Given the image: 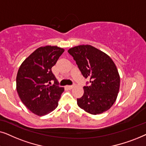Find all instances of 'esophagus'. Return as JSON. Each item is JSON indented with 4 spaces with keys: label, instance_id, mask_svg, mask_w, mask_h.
I'll use <instances>...</instances> for the list:
<instances>
[{
    "label": "esophagus",
    "instance_id": "obj_1",
    "mask_svg": "<svg viewBox=\"0 0 146 146\" xmlns=\"http://www.w3.org/2000/svg\"><path fill=\"white\" fill-rule=\"evenodd\" d=\"M74 87V85H72V86H67V88H68V89H72Z\"/></svg>",
    "mask_w": 146,
    "mask_h": 146
}]
</instances>
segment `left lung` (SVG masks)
<instances>
[{"mask_svg":"<svg viewBox=\"0 0 146 146\" xmlns=\"http://www.w3.org/2000/svg\"><path fill=\"white\" fill-rule=\"evenodd\" d=\"M89 82L84 95L77 99L78 106L88 113L100 114L111 107L117 98L120 78L111 58L90 45H80L68 50Z\"/></svg>","mask_w":146,"mask_h":146,"instance_id":"8db88e82","label":"left lung"}]
</instances>
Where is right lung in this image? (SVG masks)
Instances as JSON below:
<instances>
[{
	"label": "right lung",
	"instance_id": "obj_1",
	"mask_svg": "<svg viewBox=\"0 0 146 146\" xmlns=\"http://www.w3.org/2000/svg\"><path fill=\"white\" fill-rule=\"evenodd\" d=\"M64 50L57 46L40 47L22 63L17 76V90L28 109L38 115L52 111L58 105L64 88L58 86L52 67ZM54 84L51 86V82Z\"/></svg>",
	"mask_w": 146,
	"mask_h": 146
}]
</instances>
